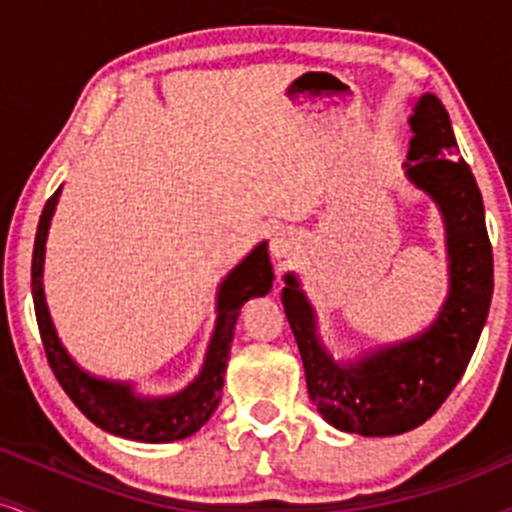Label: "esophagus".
<instances>
[{
  "label": "esophagus",
  "mask_w": 512,
  "mask_h": 512,
  "mask_svg": "<svg viewBox=\"0 0 512 512\" xmlns=\"http://www.w3.org/2000/svg\"><path fill=\"white\" fill-rule=\"evenodd\" d=\"M300 251V239H297L295 229L292 227H280L275 229L271 237V254L278 261H290L292 256H297Z\"/></svg>",
  "instance_id": "esophagus-1"
}]
</instances>
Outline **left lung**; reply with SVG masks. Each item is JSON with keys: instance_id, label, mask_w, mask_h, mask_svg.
<instances>
[{"instance_id": "8db88e82", "label": "left lung", "mask_w": 512, "mask_h": 512, "mask_svg": "<svg viewBox=\"0 0 512 512\" xmlns=\"http://www.w3.org/2000/svg\"><path fill=\"white\" fill-rule=\"evenodd\" d=\"M411 130L406 176L440 205L447 229L450 295L438 321L411 341L338 365L319 343L314 312L295 275H285L283 290L309 399L333 428L370 438L406 433L440 409L472 360L493 295L484 200L469 164L457 159L450 116L438 96L418 101Z\"/></svg>"}]
</instances>
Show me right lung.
<instances>
[{"mask_svg":"<svg viewBox=\"0 0 512 512\" xmlns=\"http://www.w3.org/2000/svg\"><path fill=\"white\" fill-rule=\"evenodd\" d=\"M57 195H60V188L50 195L43 208V215H40L31 263L33 307H36L40 341H43L45 355H48V363L53 367L57 382L74 401V406L91 423L108 430V433L140 442H171L188 438V435H193L195 430H200L208 423V418L215 413L217 404H220L234 324H237L241 304L256 295H266L271 290L273 268L268 246H256L244 258V263H239L227 275L220 292H217V326L215 333H212L203 372H200L198 380L176 396L142 399V396L132 394L130 384L103 382L79 370L72 363L70 355H67V350L62 348L60 338H57L55 326L48 314V304H45L43 280H40L43 278L45 239H48V227L50 220H53Z\"/></svg>","mask_w":512,"mask_h":512,"instance_id":"obj_1","label":"right lung"}]
</instances>
